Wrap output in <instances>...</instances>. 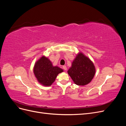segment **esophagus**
<instances>
[{"label":"esophagus","mask_w":126,"mask_h":126,"mask_svg":"<svg viewBox=\"0 0 126 126\" xmlns=\"http://www.w3.org/2000/svg\"><path fill=\"white\" fill-rule=\"evenodd\" d=\"M63 68L64 70H67V67L66 66H63Z\"/></svg>","instance_id":"1"}]
</instances>
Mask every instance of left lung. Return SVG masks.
<instances>
[{"mask_svg": "<svg viewBox=\"0 0 126 126\" xmlns=\"http://www.w3.org/2000/svg\"><path fill=\"white\" fill-rule=\"evenodd\" d=\"M96 69L93 63L87 57L80 52L72 63L68 74L75 84L85 86L92 80Z\"/></svg>", "mask_w": 126, "mask_h": 126, "instance_id": "obj_1", "label": "left lung"}]
</instances>
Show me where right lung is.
<instances>
[{"label": "right lung", "mask_w": 126, "mask_h": 126, "mask_svg": "<svg viewBox=\"0 0 126 126\" xmlns=\"http://www.w3.org/2000/svg\"><path fill=\"white\" fill-rule=\"evenodd\" d=\"M62 72V69L53 66L50 60L45 56L37 61L33 68V73L38 81L45 86L51 85L57 75Z\"/></svg>", "instance_id": "1"}]
</instances>
